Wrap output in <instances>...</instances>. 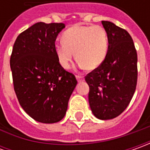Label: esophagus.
Returning a JSON list of instances; mask_svg holds the SVG:
<instances>
[{
  "label": "esophagus",
  "mask_w": 150,
  "mask_h": 150,
  "mask_svg": "<svg viewBox=\"0 0 150 150\" xmlns=\"http://www.w3.org/2000/svg\"><path fill=\"white\" fill-rule=\"evenodd\" d=\"M76 78H77V80H78V82H82V81H83L84 78L83 76H80V75H77L76 76Z\"/></svg>",
  "instance_id": "esophagus-1"
}]
</instances>
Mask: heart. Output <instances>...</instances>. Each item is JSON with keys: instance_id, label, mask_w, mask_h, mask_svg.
Here are the masks:
<instances>
[{"instance_id": "b5f03b06", "label": "heart", "mask_w": 150, "mask_h": 150, "mask_svg": "<svg viewBox=\"0 0 150 150\" xmlns=\"http://www.w3.org/2000/svg\"><path fill=\"white\" fill-rule=\"evenodd\" d=\"M108 37L100 26L75 25L67 29L62 36V42L55 45L58 62L68 69L74 57L81 67L94 70L102 65L108 51Z\"/></svg>"}]
</instances>
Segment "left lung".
I'll return each instance as SVG.
<instances>
[{
	"label": "left lung",
	"mask_w": 150,
	"mask_h": 150,
	"mask_svg": "<svg viewBox=\"0 0 150 150\" xmlns=\"http://www.w3.org/2000/svg\"><path fill=\"white\" fill-rule=\"evenodd\" d=\"M108 37V51L100 67L88 73V102L96 118L118 117L129 104L135 92L137 52L129 32L114 23L102 21Z\"/></svg>",
	"instance_id": "left-lung-1"
}]
</instances>
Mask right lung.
I'll list each match as a JSON object with an SVG mask.
<instances>
[{
    "label": "right lung",
    "instance_id": "right-lung-1",
    "mask_svg": "<svg viewBox=\"0 0 150 150\" xmlns=\"http://www.w3.org/2000/svg\"><path fill=\"white\" fill-rule=\"evenodd\" d=\"M63 23L38 22L17 37L10 59L14 90L24 111L36 121L53 124L64 118L78 83L55 53Z\"/></svg>",
    "mask_w": 150,
    "mask_h": 150
}]
</instances>
